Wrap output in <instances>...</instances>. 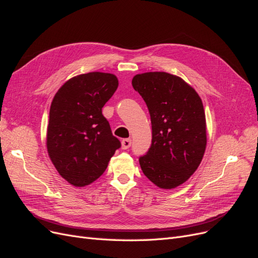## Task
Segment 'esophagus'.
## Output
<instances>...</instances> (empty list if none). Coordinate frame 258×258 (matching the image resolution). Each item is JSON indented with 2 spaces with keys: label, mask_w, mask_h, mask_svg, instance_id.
Here are the masks:
<instances>
[{
  "label": "esophagus",
  "mask_w": 258,
  "mask_h": 258,
  "mask_svg": "<svg viewBox=\"0 0 258 258\" xmlns=\"http://www.w3.org/2000/svg\"><path fill=\"white\" fill-rule=\"evenodd\" d=\"M131 146V139H123L121 141V148L122 150H128Z\"/></svg>",
  "instance_id": "obj_1"
}]
</instances>
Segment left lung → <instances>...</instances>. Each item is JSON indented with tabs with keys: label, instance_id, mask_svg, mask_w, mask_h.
<instances>
[{
	"label": "left lung",
	"instance_id": "8db88e82",
	"mask_svg": "<svg viewBox=\"0 0 258 258\" xmlns=\"http://www.w3.org/2000/svg\"><path fill=\"white\" fill-rule=\"evenodd\" d=\"M132 86L147 105L152 145L139 158L144 175L162 189L186 182L199 167L207 146L204 104L191 86L166 72L137 74Z\"/></svg>",
	"mask_w": 258,
	"mask_h": 258
}]
</instances>
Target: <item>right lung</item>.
<instances>
[{"mask_svg":"<svg viewBox=\"0 0 258 258\" xmlns=\"http://www.w3.org/2000/svg\"><path fill=\"white\" fill-rule=\"evenodd\" d=\"M117 87L114 74L90 72L66 82L52 99L47 152L59 174L75 187L102 175L121 145L102 114Z\"/></svg>","mask_w":258,"mask_h":258,"instance_id":"right-lung-1","label":"right lung"}]
</instances>
